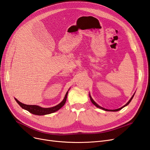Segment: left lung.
<instances>
[{
	"label": "left lung",
	"instance_id": "obj_1",
	"mask_svg": "<svg viewBox=\"0 0 150 150\" xmlns=\"http://www.w3.org/2000/svg\"><path fill=\"white\" fill-rule=\"evenodd\" d=\"M134 94L133 95V96L132 97H131V98L129 99V101L128 102V103H127L126 104H125V106H122V107H121V108H119V109H116V110H107V109H105V108H103V107H101V106H99L98 105V104L96 103H95V101L93 100V98H91V96H90V95H89V98H90V99H91V102L93 103V104H94V105L95 106H96L97 108H100V109H102V110H105V111H120V110H121V109L122 108H124L125 106H127V105H128V104L131 102V99H133V96H134Z\"/></svg>",
	"mask_w": 150,
	"mask_h": 150
}]
</instances>
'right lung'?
I'll list each match as a JSON object with an SVG mask.
<instances>
[{
    "instance_id": "add662e5",
    "label": "right lung",
    "mask_w": 150,
    "mask_h": 150,
    "mask_svg": "<svg viewBox=\"0 0 150 150\" xmlns=\"http://www.w3.org/2000/svg\"><path fill=\"white\" fill-rule=\"evenodd\" d=\"M67 93H68V91L66 93L64 99H63L61 103L57 104V105L56 106L52 107V108H41V107H40L39 106H36V105H28V104H25L21 103L20 101H18L17 99H15L17 101V103L19 104L20 106L22 108H23V109H24V110L28 111L29 112L32 113V114H34L35 115H45L51 114V113L56 112L59 110L60 108H61L63 106H64L66 101V99L67 97Z\"/></svg>"
}]
</instances>
